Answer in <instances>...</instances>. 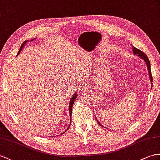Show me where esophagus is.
<instances>
[{
  "label": "esophagus",
  "instance_id": "1",
  "mask_svg": "<svg viewBox=\"0 0 160 160\" xmlns=\"http://www.w3.org/2000/svg\"><path fill=\"white\" fill-rule=\"evenodd\" d=\"M87 86H88V84H87V81H84V82H82V83L81 84H80V88L82 89V90H87Z\"/></svg>",
  "mask_w": 160,
  "mask_h": 160
}]
</instances>
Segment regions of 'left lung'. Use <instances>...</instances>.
<instances>
[{"instance_id":"8db88e82","label":"left lung","mask_w":160,"mask_h":160,"mask_svg":"<svg viewBox=\"0 0 160 160\" xmlns=\"http://www.w3.org/2000/svg\"><path fill=\"white\" fill-rule=\"evenodd\" d=\"M132 51H133L134 55H137L138 57H140V58H141L142 59H143V60L145 61V62L146 65H147V69H148L149 76V79H150V80H151V87H152V86H153V83H152V82H153V78H152V76H151V64H150V62H149V59H148V57H147V56L145 54L144 52L139 50V49H138V48H135L134 47H132ZM95 118H96V117H95ZM96 119H97V118H96ZM97 121L98 123H99V124H100L101 126H102V125L100 124V123H99V122L97 120Z\"/></svg>"}]
</instances>
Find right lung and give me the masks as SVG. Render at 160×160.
Returning a JSON list of instances; mask_svg holds the SVG:
<instances>
[{
	"label": "right lung",
	"instance_id": "1",
	"mask_svg": "<svg viewBox=\"0 0 160 160\" xmlns=\"http://www.w3.org/2000/svg\"><path fill=\"white\" fill-rule=\"evenodd\" d=\"M35 39V38H34ZM34 39H32V40H30V42L31 41H33ZM28 40H26V41H24V42H23V44H22V46H21V47H20V48H19V51H18V55L20 53V52H21V51L22 50V48H23V46L24 45H25L28 42ZM76 99H77V93H76V91L73 93V95H72V97H71V99H70V100H69V118H70V119H71V118H72V106L73 105V103H74V101L76 100ZM68 130V129H67ZM65 130V131H66ZM63 134V133H62Z\"/></svg>",
	"mask_w": 160,
	"mask_h": 160
}]
</instances>
